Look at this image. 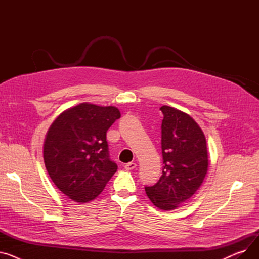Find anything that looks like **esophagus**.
<instances>
[{
	"instance_id": "1",
	"label": "esophagus",
	"mask_w": 259,
	"mask_h": 259,
	"mask_svg": "<svg viewBox=\"0 0 259 259\" xmlns=\"http://www.w3.org/2000/svg\"><path fill=\"white\" fill-rule=\"evenodd\" d=\"M124 167H125L126 170H133L135 167H137V164L131 161V162H128V164H126Z\"/></svg>"
}]
</instances>
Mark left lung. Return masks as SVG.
<instances>
[{"label": "left lung", "instance_id": "left-lung-1", "mask_svg": "<svg viewBox=\"0 0 259 259\" xmlns=\"http://www.w3.org/2000/svg\"><path fill=\"white\" fill-rule=\"evenodd\" d=\"M161 154L159 181L145 187L153 205L161 210H174L191 197L201 186L208 171L205 134L196 121L178 109L162 106Z\"/></svg>", "mask_w": 259, "mask_h": 259}]
</instances>
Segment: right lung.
Returning a JSON list of instances; mask_svg holds the SVG:
<instances>
[{"label": "right lung", "mask_w": 259, "mask_h": 259, "mask_svg": "<svg viewBox=\"0 0 259 259\" xmlns=\"http://www.w3.org/2000/svg\"><path fill=\"white\" fill-rule=\"evenodd\" d=\"M119 117L115 107L84 103L52 122L44 143V162L54 185L70 199H94L116 172L106 133Z\"/></svg>", "instance_id": "obj_1"}]
</instances>
